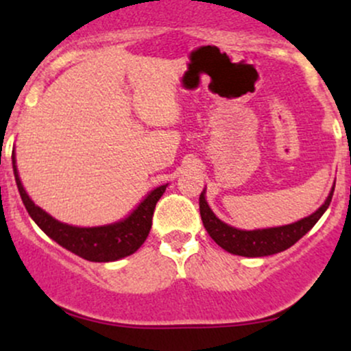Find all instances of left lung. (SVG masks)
<instances>
[{
    "label": "left lung",
    "mask_w": 351,
    "mask_h": 351,
    "mask_svg": "<svg viewBox=\"0 0 351 351\" xmlns=\"http://www.w3.org/2000/svg\"><path fill=\"white\" fill-rule=\"evenodd\" d=\"M333 184L330 189L327 199L324 201L320 208L310 216L302 217V219L295 221V223L284 224V226H274V228H263V229H239L231 226V224L224 223L217 217L213 209L209 208L206 201V188L201 191L199 195V215L203 219L204 228H206L208 234L211 239L223 247L224 251L234 254V256H244V257H264L272 256V254L282 252L289 249L297 241L302 239L307 232L317 224L322 215L327 211L332 201Z\"/></svg>",
    "instance_id": "8db88e82"
}]
</instances>
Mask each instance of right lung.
<instances>
[{
	"instance_id": "right-lung-1",
	"label": "right lung",
	"mask_w": 351,
	"mask_h": 351,
	"mask_svg": "<svg viewBox=\"0 0 351 351\" xmlns=\"http://www.w3.org/2000/svg\"><path fill=\"white\" fill-rule=\"evenodd\" d=\"M13 171L24 206H26L34 223L52 241H56L59 245H62L64 249L75 254V256L90 261V263H114V261H120L138 251L152 229V217L156 203L168 186L167 183L148 191L145 198L123 219L110 224H102V226L82 228L60 223L29 198V195L23 186L21 178H19L14 150Z\"/></svg>"
}]
</instances>
